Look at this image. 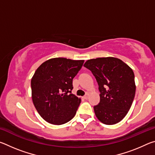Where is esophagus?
Returning a JSON list of instances; mask_svg holds the SVG:
<instances>
[{
    "instance_id": "esophagus-1",
    "label": "esophagus",
    "mask_w": 155,
    "mask_h": 155,
    "mask_svg": "<svg viewBox=\"0 0 155 155\" xmlns=\"http://www.w3.org/2000/svg\"><path fill=\"white\" fill-rule=\"evenodd\" d=\"M89 95H90V94H89L88 93H87V94H85V96H84L83 97V98L84 99H87V98H89Z\"/></svg>"
}]
</instances>
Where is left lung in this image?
Instances as JSON below:
<instances>
[{
	"label": "left lung",
	"instance_id": "left-lung-1",
	"mask_svg": "<svg viewBox=\"0 0 155 155\" xmlns=\"http://www.w3.org/2000/svg\"><path fill=\"white\" fill-rule=\"evenodd\" d=\"M84 66L91 70L99 86L101 101L94 107L97 118L107 125L121 121L134 100L133 70L121 59L112 57L89 59Z\"/></svg>",
	"mask_w": 155,
	"mask_h": 155
}]
</instances>
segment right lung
Instances as JSON below:
<instances>
[{"mask_svg":"<svg viewBox=\"0 0 155 155\" xmlns=\"http://www.w3.org/2000/svg\"><path fill=\"white\" fill-rule=\"evenodd\" d=\"M84 60L58 57L41 64L31 78L34 106L47 122L61 125L71 120L81 100L72 94V80Z\"/></svg>","mask_w":155,"mask_h":155,"instance_id":"right-lung-1","label":"right lung"}]
</instances>
